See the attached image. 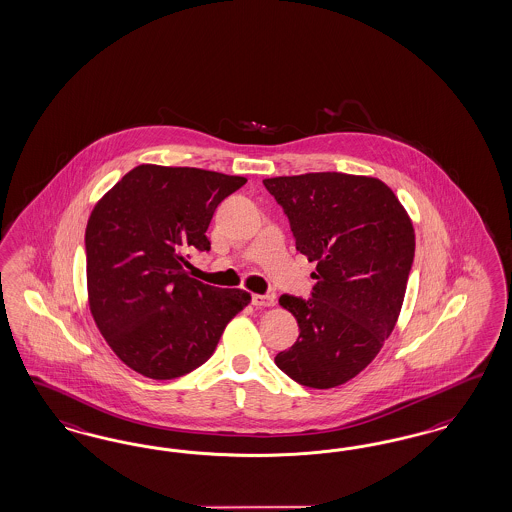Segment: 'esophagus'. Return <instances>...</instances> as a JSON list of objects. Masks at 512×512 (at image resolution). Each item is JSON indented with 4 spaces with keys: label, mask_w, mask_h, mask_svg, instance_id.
<instances>
[{
    "label": "esophagus",
    "mask_w": 512,
    "mask_h": 512,
    "mask_svg": "<svg viewBox=\"0 0 512 512\" xmlns=\"http://www.w3.org/2000/svg\"><path fill=\"white\" fill-rule=\"evenodd\" d=\"M251 302L257 306V308H265V306H274V297L272 295H253Z\"/></svg>",
    "instance_id": "obj_1"
}]
</instances>
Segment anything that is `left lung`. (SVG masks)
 <instances>
[{
	"instance_id": "left-lung-1",
	"label": "left lung",
	"mask_w": 512,
	"mask_h": 512,
	"mask_svg": "<svg viewBox=\"0 0 512 512\" xmlns=\"http://www.w3.org/2000/svg\"><path fill=\"white\" fill-rule=\"evenodd\" d=\"M318 282L312 299L282 295L299 323L276 365L306 388H336L363 371L391 335L414 261V229L376 177L318 172L265 179Z\"/></svg>"
}]
</instances>
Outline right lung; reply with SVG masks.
Returning a JSON list of instances; mask_svg holds the SVG:
<instances>
[{"mask_svg": "<svg viewBox=\"0 0 512 512\" xmlns=\"http://www.w3.org/2000/svg\"><path fill=\"white\" fill-rule=\"evenodd\" d=\"M246 177L141 164L94 206L85 230L92 318L132 371L172 380L204 365L227 323L249 304L242 289L189 278V249L210 251L215 208Z\"/></svg>", "mask_w": 512, "mask_h": 512, "instance_id": "add662e5", "label": "right lung"}]
</instances>
